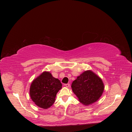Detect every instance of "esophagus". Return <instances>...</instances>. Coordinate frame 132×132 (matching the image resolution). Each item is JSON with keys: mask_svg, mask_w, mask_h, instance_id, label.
<instances>
[{"mask_svg": "<svg viewBox=\"0 0 132 132\" xmlns=\"http://www.w3.org/2000/svg\"><path fill=\"white\" fill-rule=\"evenodd\" d=\"M65 86L67 87H69V86H70V84L69 83H68V84H65Z\"/></svg>", "mask_w": 132, "mask_h": 132, "instance_id": "obj_1", "label": "esophagus"}]
</instances>
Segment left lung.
<instances>
[{"label": "left lung", "mask_w": 132, "mask_h": 132, "mask_svg": "<svg viewBox=\"0 0 132 132\" xmlns=\"http://www.w3.org/2000/svg\"><path fill=\"white\" fill-rule=\"evenodd\" d=\"M71 87L78 101L85 106L96 102L105 88L102 79L90 70L84 71L78 76Z\"/></svg>", "instance_id": "8db88e82"}]
</instances>
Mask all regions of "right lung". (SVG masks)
I'll return each mask as SVG.
<instances>
[{
  "mask_svg": "<svg viewBox=\"0 0 132 132\" xmlns=\"http://www.w3.org/2000/svg\"><path fill=\"white\" fill-rule=\"evenodd\" d=\"M62 87L59 79L54 78L49 71H43L32 82L30 95L37 106L47 109L54 103L57 94Z\"/></svg>",
  "mask_w": 132,
  "mask_h": 132,
  "instance_id": "1",
  "label": "right lung"
}]
</instances>
